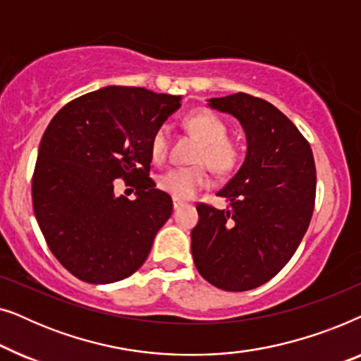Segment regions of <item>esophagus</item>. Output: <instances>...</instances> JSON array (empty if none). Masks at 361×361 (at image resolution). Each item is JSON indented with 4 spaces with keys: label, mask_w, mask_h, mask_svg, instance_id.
<instances>
[{
    "label": "esophagus",
    "mask_w": 361,
    "mask_h": 361,
    "mask_svg": "<svg viewBox=\"0 0 361 361\" xmlns=\"http://www.w3.org/2000/svg\"><path fill=\"white\" fill-rule=\"evenodd\" d=\"M172 205H174V210H177V209H180V207H184L185 202L179 200V199H174V200H172Z\"/></svg>",
    "instance_id": "34e87169"
}]
</instances>
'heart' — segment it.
<instances>
[{
    "label": "heart",
    "instance_id": "b5f03b06",
    "mask_svg": "<svg viewBox=\"0 0 361 361\" xmlns=\"http://www.w3.org/2000/svg\"><path fill=\"white\" fill-rule=\"evenodd\" d=\"M184 125L190 135L202 141L197 162H205L216 174H228L238 162V147L228 137V125L210 110L190 111ZM171 133L167 126H159L151 137V157L154 162L166 161L169 154ZM209 176L202 166L174 167L159 177V187L179 200L192 199L197 192L209 185Z\"/></svg>",
    "mask_w": 361,
    "mask_h": 361
}]
</instances>
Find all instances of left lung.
Instances as JSON below:
<instances>
[{
  "label": "left lung",
  "instance_id": "8db88e82",
  "mask_svg": "<svg viewBox=\"0 0 361 361\" xmlns=\"http://www.w3.org/2000/svg\"><path fill=\"white\" fill-rule=\"evenodd\" d=\"M209 106L240 121L248 147L216 192L228 209L197 205L192 256L210 284L241 293L274 278L304 238L315 202L314 156L294 123L263 98L240 92L210 98Z\"/></svg>",
  "mask_w": 361,
  "mask_h": 361
}]
</instances>
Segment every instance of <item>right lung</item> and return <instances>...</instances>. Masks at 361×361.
I'll return each instance as SVG.
<instances>
[{
    "instance_id": "right-lung-1",
    "label": "right lung",
    "mask_w": 361,
    "mask_h": 361,
    "mask_svg": "<svg viewBox=\"0 0 361 361\" xmlns=\"http://www.w3.org/2000/svg\"><path fill=\"white\" fill-rule=\"evenodd\" d=\"M180 97L140 87H103L67 103L49 123L32 176L34 215L63 268L90 284L131 276L172 214L149 177L151 137ZM123 176L137 189L114 195Z\"/></svg>"
}]
</instances>
